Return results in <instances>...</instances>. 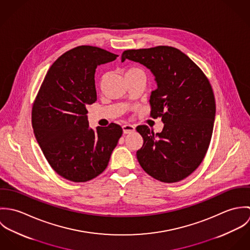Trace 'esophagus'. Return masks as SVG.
Masks as SVG:
<instances>
[{
  "label": "esophagus",
  "mask_w": 250,
  "mask_h": 250,
  "mask_svg": "<svg viewBox=\"0 0 250 250\" xmlns=\"http://www.w3.org/2000/svg\"><path fill=\"white\" fill-rule=\"evenodd\" d=\"M122 129H123V133L125 135L127 134H131V133H134L136 131V127L134 125H131V124H125L122 126Z\"/></svg>",
  "instance_id": "obj_1"
}]
</instances>
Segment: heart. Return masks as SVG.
Masks as SVG:
<instances>
[{"mask_svg": "<svg viewBox=\"0 0 250 250\" xmlns=\"http://www.w3.org/2000/svg\"><path fill=\"white\" fill-rule=\"evenodd\" d=\"M136 72H142V70L139 69V68H136V67H132V68L127 70L126 74H128V73H136Z\"/></svg>", "mask_w": 250, "mask_h": 250, "instance_id": "b5f03b06", "label": "heart"}]
</instances>
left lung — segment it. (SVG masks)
Segmentation results:
<instances>
[{
	"label": "left lung",
	"mask_w": 250,
	"mask_h": 250,
	"mask_svg": "<svg viewBox=\"0 0 250 250\" xmlns=\"http://www.w3.org/2000/svg\"><path fill=\"white\" fill-rule=\"evenodd\" d=\"M139 62L155 77L151 116L162 117L164 128L154 134L145 126L137 158L143 170L164 183L190 175L203 161L211 142L215 102L212 86L201 69L183 52L168 46L127 50L121 62Z\"/></svg>",
	"instance_id": "1"
}]
</instances>
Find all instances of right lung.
<instances>
[{
	"label": "right lung",
	"instance_id": "obj_1",
	"mask_svg": "<svg viewBox=\"0 0 250 250\" xmlns=\"http://www.w3.org/2000/svg\"><path fill=\"white\" fill-rule=\"evenodd\" d=\"M116 57L93 46L69 50L50 67L36 96L32 111L36 141L53 169L72 182L101 174L122 136L115 123L90 128L86 109L97 100V66Z\"/></svg>",
	"mask_w": 250,
	"mask_h": 250
}]
</instances>
